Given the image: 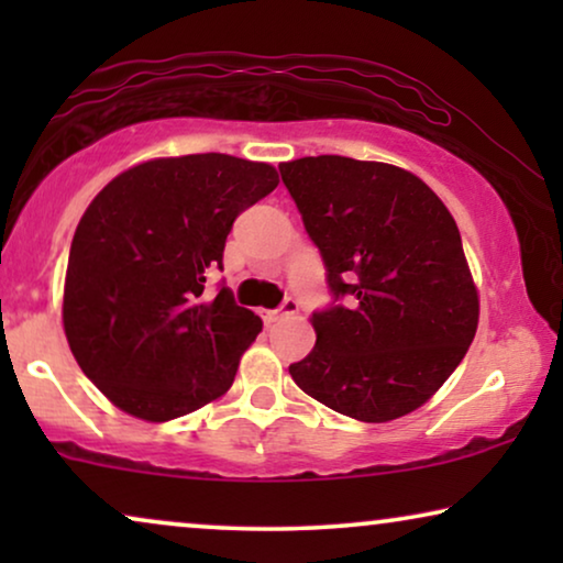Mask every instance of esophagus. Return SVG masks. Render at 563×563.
<instances>
[{
	"instance_id": "esophagus-1",
	"label": "esophagus",
	"mask_w": 563,
	"mask_h": 563,
	"mask_svg": "<svg viewBox=\"0 0 563 563\" xmlns=\"http://www.w3.org/2000/svg\"><path fill=\"white\" fill-rule=\"evenodd\" d=\"M297 310H299L297 299L287 297V299H284V302H282L279 307H276V310L266 312L264 318H266V322H279V320H284V318H291V314H297Z\"/></svg>"
}]
</instances>
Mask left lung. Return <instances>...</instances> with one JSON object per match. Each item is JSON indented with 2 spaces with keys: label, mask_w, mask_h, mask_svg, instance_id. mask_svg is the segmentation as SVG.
Returning a JSON list of instances; mask_svg holds the SVG:
<instances>
[{
  "label": "left lung",
  "mask_w": 563,
  "mask_h": 563,
  "mask_svg": "<svg viewBox=\"0 0 563 563\" xmlns=\"http://www.w3.org/2000/svg\"><path fill=\"white\" fill-rule=\"evenodd\" d=\"M279 172L335 299L312 312L318 341L289 366L291 379L361 422L418 410L466 356L479 322L456 220L426 181L379 161L307 156Z\"/></svg>",
  "instance_id": "8db88e82"
}]
</instances>
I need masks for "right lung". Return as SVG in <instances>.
Returning a JSON list of instances; mask_svg holds the SVG:
<instances>
[{"instance_id": "right-lung-1", "label": "right lung", "mask_w": 563, "mask_h": 563, "mask_svg": "<svg viewBox=\"0 0 563 563\" xmlns=\"http://www.w3.org/2000/svg\"><path fill=\"white\" fill-rule=\"evenodd\" d=\"M268 164L225 153L153 158L107 184L68 253L64 330L81 372L122 412L189 415L235 379L264 328L207 274L220 268L238 214L276 189Z\"/></svg>"}]
</instances>
